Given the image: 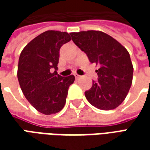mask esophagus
Returning <instances> with one entry per match:
<instances>
[{"label":"esophagus","instance_id":"34e87169","mask_svg":"<svg viewBox=\"0 0 150 150\" xmlns=\"http://www.w3.org/2000/svg\"><path fill=\"white\" fill-rule=\"evenodd\" d=\"M75 79H78L80 78V75H78V74H75Z\"/></svg>","mask_w":150,"mask_h":150}]
</instances>
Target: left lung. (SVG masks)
Listing matches in <instances>:
<instances>
[{"instance_id":"left-lung-1","label":"left lung","mask_w":150,"mask_h":150,"mask_svg":"<svg viewBox=\"0 0 150 150\" xmlns=\"http://www.w3.org/2000/svg\"><path fill=\"white\" fill-rule=\"evenodd\" d=\"M72 41L86 53L96 71L98 81L85 91L88 102L101 110H112L125 100L132 85L133 67L125 47L102 31L71 33Z\"/></svg>"}]
</instances>
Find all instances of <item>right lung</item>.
Segmentation results:
<instances>
[{
	"label": "right lung",
	"mask_w": 150,
	"mask_h": 150,
	"mask_svg": "<svg viewBox=\"0 0 150 150\" xmlns=\"http://www.w3.org/2000/svg\"><path fill=\"white\" fill-rule=\"evenodd\" d=\"M71 40L67 32L47 30L28 43L19 57L18 79L21 91L31 105L45 115L62 110L69 87L75 81L74 75L62 77L56 71L59 50Z\"/></svg>",
	"instance_id": "1"
}]
</instances>
